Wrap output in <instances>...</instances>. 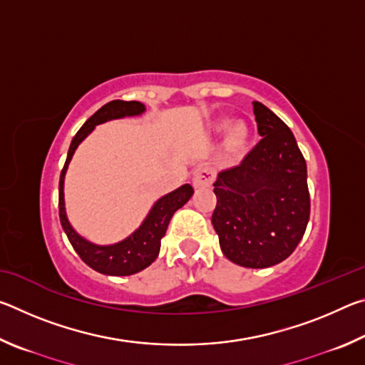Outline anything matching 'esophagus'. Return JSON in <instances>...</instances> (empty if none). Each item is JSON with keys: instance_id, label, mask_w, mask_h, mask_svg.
Listing matches in <instances>:
<instances>
[{"instance_id": "1", "label": "esophagus", "mask_w": 365, "mask_h": 365, "mask_svg": "<svg viewBox=\"0 0 365 365\" xmlns=\"http://www.w3.org/2000/svg\"><path fill=\"white\" fill-rule=\"evenodd\" d=\"M214 178H215V170L211 168V165L207 164L200 165L193 174V187L195 188L211 187Z\"/></svg>"}]
</instances>
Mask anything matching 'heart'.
I'll use <instances>...</instances> for the list:
<instances>
[{
    "mask_svg": "<svg viewBox=\"0 0 365 365\" xmlns=\"http://www.w3.org/2000/svg\"><path fill=\"white\" fill-rule=\"evenodd\" d=\"M246 140V127L243 123H235L230 128V145L233 148H238L245 143Z\"/></svg>",
    "mask_w": 365,
    "mask_h": 365,
    "instance_id": "1",
    "label": "heart"
}]
</instances>
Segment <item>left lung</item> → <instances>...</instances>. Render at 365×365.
I'll list each match as a JSON object with an SVG mask.
<instances>
[{"mask_svg":"<svg viewBox=\"0 0 365 365\" xmlns=\"http://www.w3.org/2000/svg\"><path fill=\"white\" fill-rule=\"evenodd\" d=\"M261 141L214 183L212 225L232 262L265 269L292 255L306 232L311 197L307 168L293 132L262 103L252 101Z\"/></svg>","mask_w":365,"mask_h":365,"instance_id":"1","label":"left lung"}]
</instances>
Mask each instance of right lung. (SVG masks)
Wrapping results in <instances>:
<instances>
[{"label": "right lung", "mask_w": 365, "mask_h": 365, "mask_svg": "<svg viewBox=\"0 0 365 365\" xmlns=\"http://www.w3.org/2000/svg\"><path fill=\"white\" fill-rule=\"evenodd\" d=\"M145 113V104L138 101H122L114 100L108 104H104L96 113L86 120L82 128L76 133L72 138V143L69 146V153H67L66 164L61 172L59 178V219L61 225H63L64 232L69 238L72 248L76 250L80 259L90 265L91 269L100 272L104 275H133L137 272L146 269L151 262L156 261L160 250V240L168 230V225L172 219V215L180 209L185 202H187L191 196H193V187L191 185H182L180 188L172 191V193L165 195L154 202L150 214L146 215L137 230H135L130 237L122 240V242L109 246H98L90 242L73 230L69 224L66 215L64 207V177L67 165H69L71 159L76 153L77 146L82 143L86 135L93 132L95 125L103 123L106 120L120 119V117L127 115H140Z\"/></svg>", "instance_id": "obj_1"}]
</instances>
